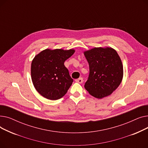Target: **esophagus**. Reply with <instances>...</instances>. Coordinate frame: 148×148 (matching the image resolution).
I'll return each mask as SVG.
<instances>
[{
	"label": "esophagus",
	"mask_w": 148,
	"mask_h": 148,
	"mask_svg": "<svg viewBox=\"0 0 148 148\" xmlns=\"http://www.w3.org/2000/svg\"><path fill=\"white\" fill-rule=\"evenodd\" d=\"M75 82H77V83H82L83 82V79L82 77H80V78H79L78 79H76Z\"/></svg>",
	"instance_id": "esophagus-1"
}]
</instances>
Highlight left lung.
I'll return each mask as SVG.
<instances>
[{
  "mask_svg": "<svg viewBox=\"0 0 148 148\" xmlns=\"http://www.w3.org/2000/svg\"><path fill=\"white\" fill-rule=\"evenodd\" d=\"M89 65L84 88L97 98L112 94L123 78V65L118 53L111 47H97L84 52Z\"/></svg>",
  "mask_w": 148,
  "mask_h": 148,
  "instance_id": "left-lung-1",
  "label": "left lung"
}]
</instances>
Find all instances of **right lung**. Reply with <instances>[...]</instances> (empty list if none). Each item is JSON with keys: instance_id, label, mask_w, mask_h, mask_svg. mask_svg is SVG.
Instances as JSON below:
<instances>
[{"instance_id": "right-lung-1", "label": "right lung", "mask_w": 148, "mask_h": 148, "mask_svg": "<svg viewBox=\"0 0 148 148\" xmlns=\"http://www.w3.org/2000/svg\"><path fill=\"white\" fill-rule=\"evenodd\" d=\"M74 52L73 49H45L35 56L31 64V77L39 94L51 100L66 94L73 79L64 62Z\"/></svg>"}]
</instances>
